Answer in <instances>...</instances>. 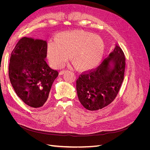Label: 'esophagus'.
<instances>
[{"label": "esophagus", "instance_id": "obj_1", "mask_svg": "<svg viewBox=\"0 0 150 150\" xmlns=\"http://www.w3.org/2000/svg\"><path fill=\"white\" fill-rule=\"evenodd\" d=\"M66 72V71H60L59 72V75H62V74H64V73Z\"/></svg>", "mask_w": 150, "mask_h": 150}]
</instances>
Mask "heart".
Listing matches in <instances>:
<instances>
[{
  "label": "heart",
  "instance_id": "1",
  "mask_svg": "<svg viewBox=\"0 0 150 150\" xmlns=\"http://www.w3.org/2000/svg\"><path fill=\"white\" fill-rule=\"evenodd\" d=\"M49 61L54 67L64 64L69 59L80 71L93 69L100 63L104 52L102 39L91 33L81 30L63 31L57 34L55 40L47 44Z\"/></svg>",
  "mask_w": 150,
  "mask_h": 150
}]
</instances>
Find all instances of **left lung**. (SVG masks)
<instances>
[{
  "label": "left lung",
  "mask_w": 150,
  "mask_h": 150,
  "mask_svg": "<svg viewBox=\"0 0 150 150\" xmlns=\"http://www.w3.org/2000/svg\"><path fill=\"white\" fill-rule=\"evenodd\" d=\"M125 57L116 46L96 69L81 74L76 91L81 104L96 111L109 105L116 97L124 79Z\"/></svg>",
  "instance_id": "obj_1"
}]
</instances>
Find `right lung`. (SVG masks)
Returning a JSON list of instances; mask_svg holds the SVG:
<instances>
[{
    "label": "right lung",
    "instance_id": "right-lung-1",
    "mask_svg": "<svg viewBox=\"0 0 150 150\" xmlns=\"http://www.w3.org/2000/svg\"><path fill=\"white\" fill-rule=\"evenodd\" d=\"M47 42L22 38L11 53L8 76L12 87L21 100L30 107L44 105L54 81L58 76L45 61Z\"/></svg>",
    "mask_w": 150,
    "mask_h": 150
}]
</instances>
